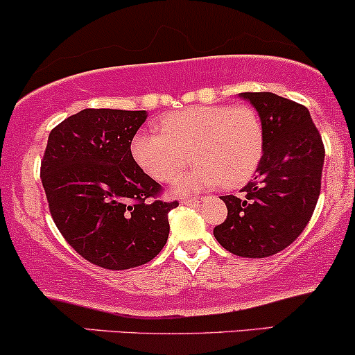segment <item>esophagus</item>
<instances>
[{
  "mask_svg": "<svg viewBox=\"0 0 355 355\" xmlns=\"http://www.w3.org/2000/svg\"><path fill=\"white\" fill-rule=\"evenodd\" d=\"M199 199L198 198H182L181 199V205H186V206H194L198 205Z\"/></svg>",
  "mask_w": 355,
  "mask_h": 355,
  "instance_id": "obj_1",
  "label": "esophagus"
}]
</instances>
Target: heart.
<instances>
[{
    "label": "heart",
    "mask_w": 355,
    "mask_h": 355,
    "mask_svg": "<svg viewBox=\"0 0 355 355\" xmlns=\"http://www.w3.org/2000/svg\"><path fill=\"white\" fill-rule=\"evenodd\" d=\"M263 124L250 105H196L159 121V130L139 132L132 156L149 176L174 181L191 162L194 169L179 179L181 193L221 184L243 186L263 157Z\"/></svg>",
    "instance_id": "heart-1"
}]
</instances>
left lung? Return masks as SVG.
<instances>
[{
  "label": "left lung",
  "mask_w": 355,
  "mask_h": 355,
  "mask_svg": "<svg viewBox=\"0 0 355 355\" xmlns=\"http://www.w3.org/2000/svg\"><path fill=\"white\" fill-rule=\"evenodd\" d=\"M263 124V157L241 196H221L228 208L214 238L238 257L265 258L300 236L320 194L325 149L309 109L272 92H245Z\"/></svg>",
  "instance_id": "obj_1"
}]
</instances>
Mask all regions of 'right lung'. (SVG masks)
Segmentation results:
<instances>
[{"label":"right lung","mask_w":355,"mask_h":355,"mask_svg":"<svg viewBox=\"0 0 355 355\" xmlns=\"http://www.w3.org/2000/svg\"><path fill=\"white\" fill-rule=\"evenodd\" d=\"M146 119V110L83 109L51 130L42 161L40 176L60 233L80 257L107 270L157 257L169 236L167 214L179 205L156 199L161 184L130 153Z\"/></svg>","instance_id":"right-lung-1"}]
</instances>
